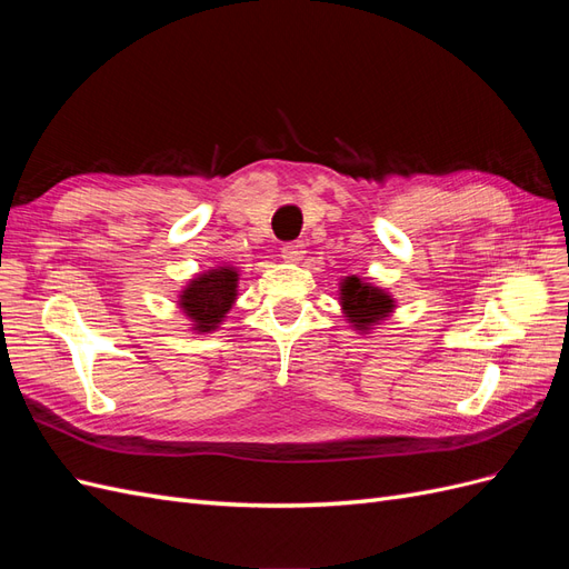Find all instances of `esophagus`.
I'll use <instances>...</instances> for the list:
<instances>
[{
	"label": "esophagus",
	"mask_w": 569,
	"mask_h": 569,
	"mask_svg": "<svg viewBox=\"0 0 569 569\" xmlns=\"http://www.w3.org/2000/svg\"><path fill=\"white\" fill-rule=\"evenodd\" d=\"M303 244H299V242H289V244H284L282 247V258L287 263H299L301 258H303Z\"/></svg>",
	"instance_id": "esophagus-1"
}]
</instances>
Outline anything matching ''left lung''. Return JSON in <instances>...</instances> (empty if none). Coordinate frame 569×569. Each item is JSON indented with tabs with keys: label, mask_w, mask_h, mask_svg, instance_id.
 <instances>
[{
	"label": "left lung",
	"mask_w": 569,
	"mask_h": 569,
	"mask_svg": "<svg viewBox=\"0 0 569 569\" xmlns=\"http://www.w3.org/2000/svg\"><path fill=\"white\" fill-rule=\"evenodd\" d=\"M339 301L343 316L360 332H370L396 306L385 289L360 280L356 274H349L339 282Z\"/></svg>",
	"instance_id": "obj_1"
}]
</instances>
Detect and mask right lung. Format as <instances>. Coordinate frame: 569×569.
<instances>
[{"mask_svg": "<svg viewBox=\"0 0 569 569\" xmlns=\"http://www.w3.org/2000/svg\"><path fill=\"white\" fill-rule=\"evenodd\" d=\"M239 270L230 266H218L197 274L194 280L180 291L182 313L192 320V330L213 332L226 320L237 299Z\"/></svg>", "mask_w": 569, "mask_h": 569, "instance_id": "1", "label": "right lung"}]
</instances>
